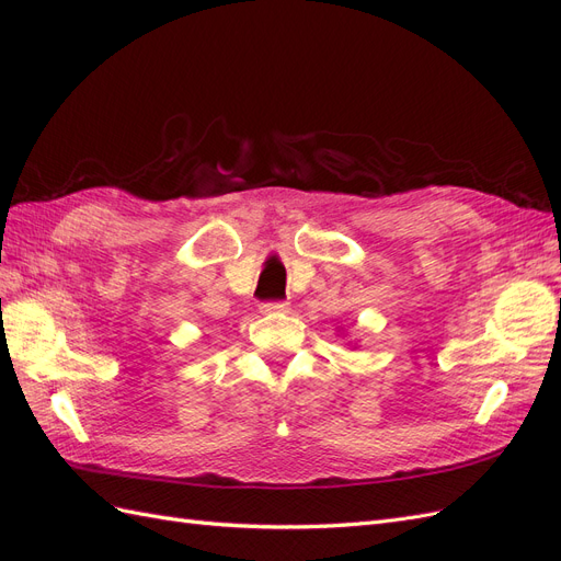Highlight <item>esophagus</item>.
Listing matches in <instances>:
<instances>
[{"label":"esophagus","instance_id":"obj_1","mask_svg":"<svg viewBox=\"0 0 561 561\" xmlns=\"http://www.w3.org/2000/svg\"><path fill=\"white\" fill-rule=\"evenodd\" d=\"M260 309H262V313H285L287 309H290V304H287V301H264Z\"/></svg>","mask_w":561,"mask_h":561}]
</instances>
